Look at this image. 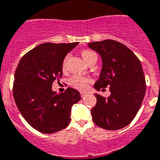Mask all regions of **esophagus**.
<instances>
[{
  "label": "esophagus",
  "instance_id": "obj_1",
  "mask_svg": "<svg viewBox=\"0 0 160 160\" xmlns=\"http://www.w3.org/2000/svg\"><path fill=\"white\" fill-rule=\"evenodd\" d=\"M88 95V92H81V96L82 97H85L86 96Z\"/></svg>",
  "mask_w": 160,
  "mask_h": 160
}]
</instances>
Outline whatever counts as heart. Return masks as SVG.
Masks as SVG:
<instances>
[{
    "instance_id": "heart-1",
    "label": "heart",
    "mask_w": 160,
    "mask_h": 160,
    "mask_svg": "<svg viewBox=\"0 0 160 160\" xmlns=\"http://www.w3.org/2000/svg\"><path fill=\"white\" fill-rule=\"evenodd\" d=\"M81 55L82 59L85 60V62H87V64L90 63V62L93 60V59H97V55L95 52H93L92 51H90V50H83L81 52ZM69 55H66L65 58H64V61H63V64H62V68L63 70H65L66 67H67V63H68V59ZM91 82V78L88 77H82V76H73L70 78L69 80V84H70L72 87L77 88L79 90H86L88 88L89 83Z\"/></svg>"
}]
</instances>
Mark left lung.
Here are the masks:
<instances>
[{
  "label": "left lung",
  "mask_w": 160,
  "mask_h": 160,
  "mask_svg": "<svg viewBox=\"0 0 160 160\" xmlns=\"http://www.w3.org/2000/svg\"><path fill=\"white\" fill-rule=\"evenodd\" d=\"M88 47L102 59L97 91L109 86L110 96L96 94V105L91 110L93 122L106 130L128 126L137 115L146 94V78L141 61L125 45L114 40L93 42Z\"/></svg>",
  "instance_id": "8db88e82"
}]
</instances>
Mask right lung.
Returning a JSON list of instances; mask_svg holds the SVG:
<instances>
[{"label": "right lung", "instance_id": "right-lung-1", "mask_svg": "<svg viewBox=\"0 0 160 160\" xmlns=\"http://www.w3.org/2000/svg\"><path fill=\"white\" fill-rule=\"evenodd\" d=\"M78 42L43 43L23 55L14 72L13 96L28 123L42 133L56 132L70 122L71 108L81 100L78 91H52V83L62 77L66 55Z\"/></svg>", "mask_w": 160, "mask_h": 160}]
</instances>
